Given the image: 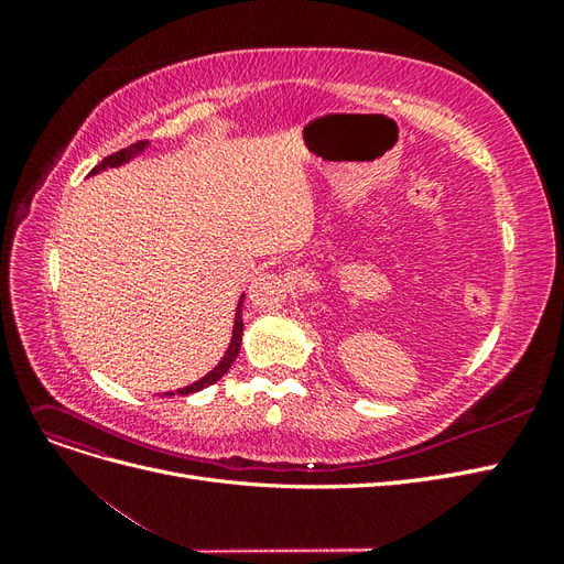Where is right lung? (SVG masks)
Returning <instances> with one entry per match:
<instances>
[{"instance_id":"1","label":"right lung","mask_w":564,"mask_h":564,"mask_svg":"<svg viewBox=\"0 0 564 564\" xmlns=\"http://www.w3.org/2000/svg\"><path fill=\"white\" fill-rule=\"evenodd\" d=\"M145 148V141H139V143H131V145H127V148H122V150H117V152H112V155H108L106 160H100L94 169H91V174H96V172H100V169H106V166H117V164H122V162H127L129 158H133L135 152H141ZM242 301H245V296L240 299V305H237V313H235V329H232V340H230V348H228V352H226V357L224 360H220V365L214 369V371H209L207 377H204L202 381H197V383H193V386H187V388H181V390H176V395H191V392H197V390H202V388H207V386H212V383H216L220 377H224V373L232 367V362H235V357L240 355V346H242V329H245V322H242ZM169 398L174 395V392H166Z\"/></svg>"}]
</instances>
